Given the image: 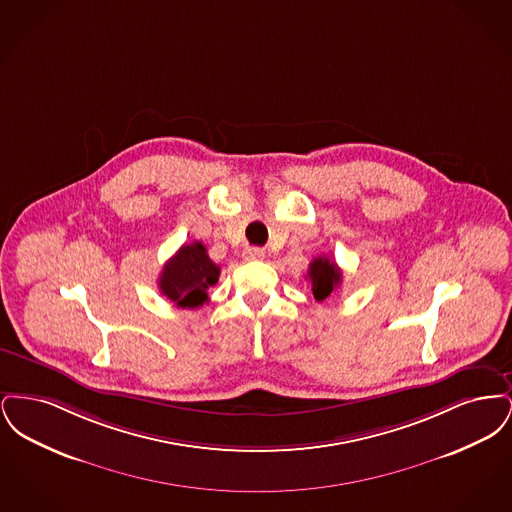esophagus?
Masks as SVG:
<instances>
[{
  "label": "esophagus",
  "instance_id": "1",
  "mask_svg": "<svg viewBox=\"0 0 512 512\" xmlns=\"http://www.w3.org/2000/svg\"><path fill=\"white\" fill-rule=\"evenodd\" d=\"M265 257V251L261 247H245L244 259L245 261H259Z\"/></svg>",
  "mask_w": 512,
  "mask_h": 512
}]
</instances>
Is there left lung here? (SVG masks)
I'll return each mask as SVG.
<instances>
[{
    "instance_id": "8db88e82",
    "label": "left lung",
    "mask_w": 512,
    "mask_h": 512,
    "mask_svg": "<svg viewBox=\"0 0 512 512\" xmlns=\"http://www.w3.org/2000/svg\"><path fill=\"white\" fill-rule=\"evenodd\" d=\"M309 280H311V290L317 301H324L328 295L338 290L341 284V270L334 261L328 257H317L309 265Z\"/></svg>"
}]
</instances>
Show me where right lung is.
Segmentation results:
<instances>
[{"instance_id": "add662e5", "label": "right lung", "mask_w": 512, "mask_h": 512, "mask_svg": "<svg viewBox=\"0 0 512 512\" xmlns=\"http://www.w3.org/2000/svg\"><path fill=\"white\" fill-rule=\"evenodd\" d=\"M220 267L215 265L201 242L182 245L165 263L159 276V290L176 307L197 309L207 303V290L219 282Z\"/></svg>"}]
</instances>
